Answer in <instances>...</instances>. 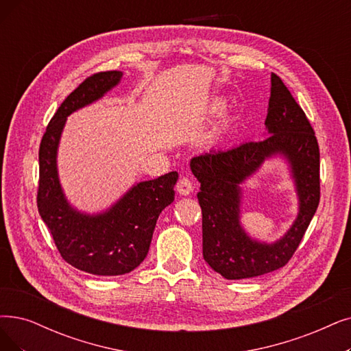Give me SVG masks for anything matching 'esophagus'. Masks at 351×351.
<instances>
[{
    "label": "esophagus",
    "mask_w": 351,
    "mask_h": 351,
    "mask_svg": "<svg viewBox=\"0 0 351 351\" xmlns=\"http://www.w3.org/2000/svg\"><path fill=\"white\" fill-rule=\"evenodd\" d=\"M193 189H194V184H193V181H191L189 177H181V178L178 180V183H177V191H178L181 195L190 194V193L193 191Z\"/></svg>",
    "instance_id": "1"
}]
</instances>
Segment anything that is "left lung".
Returning a JSON list of instances; mask_svg holds the SVG:
<instances>
[{
	"instance_id": "8db88e82",
	"label": "left lung",
	"mask_w": 351,
	"mask_h": 351,
	"mask_svg": "<svg viewBox=\"0 0 351 351\" xmlns=\"http://www.w3.org/2000/svg\"><path fill=\"white\" fill-rule=\"evenodd\" d=\"M265 125L268 136L194 157L193 174L203 215V258L226 279H245L285 266L301 243L319 203V148L305 112L281 77L272 73ZM281 153L291 165L300 212L291 229L274 244L250 240L240 226V184L266 158Z\"/></svg>"
}]
</instances>
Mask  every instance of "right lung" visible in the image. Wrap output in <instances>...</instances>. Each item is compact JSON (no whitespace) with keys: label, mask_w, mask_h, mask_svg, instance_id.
Returning a JSON list of instances; mask_svg holds the SVG:
<instances>
[{"label":"right lung","mask_w":351,"mask_h":351,"mask_svg":"<svg viewBox=\"0 0 351 351\" xmlns=\"http://www.w3.org/2000/svg\"><path fill=\"white\" fill-rule=\"evenodd\" d=\"M121 77L122 72L110 70L83 80L50 119L38 149V213L62 258L83 272L99 276L128 274L145 259L157 219L174 202L178 178L177 171H171L138 183L105 213L95 216L80 213L67 203L56 165L66 118L99 99Z\"/></svg>","instance_id":"add662e5"}]
</instances>
